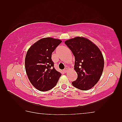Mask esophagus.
Masks as SVG:
<instances>
[{
	"mask_svg": "<svg viewBox=\"0 0 122 122\" xmlns=\"http://www.w3.org/2000/svg\"><path fill=\"white\" fill-rule=\"evenodd\" d=\"M68 68H65V69H64V70H63V71H64V72H65V73H66V72H67V71H68Z\"/></svg>",
	"mask_w": 122,
	"mask_h": 122,
	"instance_id": "34e87169",
	"label": "esophagus"
}]
</instances>
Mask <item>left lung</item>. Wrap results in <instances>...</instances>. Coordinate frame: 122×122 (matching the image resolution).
I'll return each instance as SVG.
<instances>
[{"label": "left lung", "mask_w": 122, "mask_h": 122, "mask_svg": "<svg viewBox=\"0 0 122 122\" xmlns=\"http://www.w3.org/2000/svg\"><path fill=\"white\" fill-rule=\"evenodd\" d=\"M65 44L75 57L74 70L77 78L72 85L81 90H90L102 76L104 65L103 54L95 44L85 38L71 39Z\"/></svg>", "instance_id": "left-lung-1"}]
</instances>
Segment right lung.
<instances>
[{"mask_svg":"<svg viewBox=\"0 0 122 122\" xmlns=\"http://www.w3.org/2000/svg\"><path fill=\"white\" fill-rule=\"evenodd\" d=\"M61 40L52 38L41 39L28 50L25 69L29 81L40 91H47L56 86L61 74L54 68L51 55Z\"/></svg>","mask_w":122,"mask_h":122,"instance_id":"obj_1","label":"right lung"}]
</instances>
